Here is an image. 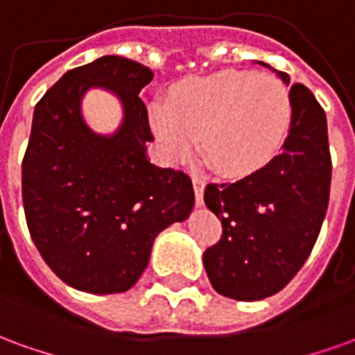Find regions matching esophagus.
Listing matches in <instances>:
<instances>
[{
    "instance_id": "1",
    "label": "esophagus",
    "mask_w": 355,
    "mask_h": 355,
    "mask_svg": "<svg viewBox=\"0 0 355 355\" xmlns=\"http://www.w3.org/2000/svg\"><path fill=\"white\" fill-rule=\"evenodd\" d=\"M193 192H196V205H203V190H205V180L201 177H193Z\"/></svg>"
}]
</instances>
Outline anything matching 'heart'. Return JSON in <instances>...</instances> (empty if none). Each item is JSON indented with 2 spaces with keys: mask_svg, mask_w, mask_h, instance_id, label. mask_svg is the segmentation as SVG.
Returning a JSON list of instances; mask_svg holds the SVG:
<instances>
[{
  "mask_svg": "<svg viewBox=\"0 0 355 355\" xmlns=\"http://www.w3.org/2000/svg\"><path fill=\"white\" fill-rule=\"evenodd\" d=\"M293 121L287 89L270 76L218 72L178 83L169 102L150 106V123L167 159L184 155L193 139L211 169L241 177L282 150Z\"/></svg>",
  "mask_w": 355,
  "mask_h": 355,
  "instance_id": "heart-1",
  "label": "heart"
}]
</instances>
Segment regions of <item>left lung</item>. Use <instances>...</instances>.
Instances as JSON below:
<instances>
[{
  "label": "left lung",
  "instance_id": "left-lung-1",
  "mask_svg": "<svg viewBox=\"0 0 355 355\" xmlns=\"http://www.w3.org/2000/svg\"><path fill=\"white\" fill-rule=\"evenodd\" d=\"M277 76L289 85L287 73ZM289 96L293 121L282 152L241 180L205 188L223 236L203 253V266L228 298L251 302L282 291L312 253L327 213V117L304 85H291Z\"/></svg>",
  "mask_w": 355,
  "mask_h": 355
}]
</instances>
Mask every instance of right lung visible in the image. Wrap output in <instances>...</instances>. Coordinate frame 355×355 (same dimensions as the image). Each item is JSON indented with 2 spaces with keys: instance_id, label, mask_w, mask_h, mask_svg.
Masks as SVG:
<instances>
[{
  "instance_id": "add662e5",
  "label": "right lung",
  "mask_w": 355,
  "mask_h": 355,
  "mask_svg": "<svg viewBox=\"0 0 355 355\" xmlns=\"http://www.w3.org/2000/svg\"><path fill=\"white\" fill-rule=\"evenodd\" d=\"M146 66L110 55L66 72L35 104L22 159V203L43 261L73 289H131L148 266L155 236L193 207L184 171L148 162L154 140L139 93ZM89 87L114 90L125 108L114 137L88 129L79 101Z\"/></svg>"
}]
</instances>
